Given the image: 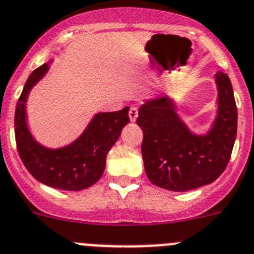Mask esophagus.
<instances>
[{"label": "esophagus", "mask_w": 254, "mask_h": 254, "mask_svg": "<svg viewBox=\"0 0 254 254\" xmlns=\"http://www.w3.org/2000/svg\"><path fill=\"white\" fill-rule=\"evenodd\" d=\"M128 116H129V120H131L132 122H134V121L137 120V117H138V109H137L136 107H131L128 112Z\"/></svg>", "instance_id": "1"}]
</instances>
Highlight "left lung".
<instances>
[{
    "mask_svg": "<svg viewBox=\"0 0 254 254\" xmlns=\"http://www.w3.org/2000/svg\"><path fill=\"white\" fill-rule=\"evenodd\" d=\"M218 112L205 134H195L176 113L170 97L146 101L137 125L143 132L141 146L145 171L153 185L188 191L217 180L229 162L237 137V113L229 76L215 74Z\"/></svg>",
    "mask_w": 254,
    "mask_h": 254,
    "instance_id": "1",
    "label": "left lung"
}]
</instances>
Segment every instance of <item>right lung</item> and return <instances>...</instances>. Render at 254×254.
<instances>
[{
  "mask_svg": "<svg viewBox=\"0 0 254 254\" xmlns=\"http://www.w3.org/2000/svg\"><path fill=\"white\" fill-rule=\"evenodd\" d=\"M49 63L30 74L16 104V145L21 161L37 181L55 189L79 191L94 185L102 178L107 153L129 122V108L97 113L84 132L70 145L60 148L40 145L27 127L26 102L30 90L48 73Z\"/></svg>",
  "mask_w": 254,
  "mask_h": 254,
  "instance_id": "right-lung-1",
  "label": "right lung"
}]
</instances>
